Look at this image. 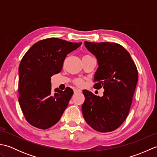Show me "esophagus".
<instances>
[{"mask_svg":"<svg viewBox=\"0 0 157 157\" xmlns=\"http://www.w3.org/2000/svg\"><path fill=\"white\" fill-rule=\"evenodd\" d=\"M73 92H74L75 94H77V93H80V92H82V91L80 90L77 89V88H75L74 90H73Z\"/></svg>","mask_w":157,"mask_h":157,"instance_id":"34e87169","label":"esophagus"}]
</instances>
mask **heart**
<instances>
[{
    "mask_svg": "<svg viewBox=\"0 0 157 157\" xmlns=\"http://www.w3.org/2000/svg\"><path fill=\"white\" fill-rule=\"evenodd\" d=\"M88 56H89V55H84V56H82V59L88 57ZM74 82V84H75V85L78 86H81L83 85V84H84V82H83L82 79H75V80H74V82Z\"/></svg>",
    "mask_w": 157,
    "mask_h": 157,
    "instance_id": "1",
    "label": "heart"
}]
</instances>
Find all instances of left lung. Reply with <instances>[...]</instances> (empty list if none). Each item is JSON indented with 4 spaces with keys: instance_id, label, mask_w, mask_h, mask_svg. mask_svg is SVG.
Listing matches in <instances>:
<instances>
[{
    "instance_id": "1",
    "label": "left lung",
    "mask_w": 157,
    "mask_h": 157,
    "mask_svg": "<svg viewBox=\"0 0 157 157\" xmlns=\"http://www.w3.org/2000/svg\"><path fill=\"white\" fill-rule=\"evenodd\" d=\"M84 44L98 61L94 88L105 91L101 97L83 90V116L96 131H114L128 115L138 82L137 68L129 53L119 44L85 41Z\"/></svg>"
}]
</instances>
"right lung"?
Returning a JSON list of instances; mask_svg holds the SVG:
<instances>
[{"label":"right lung","instance_id":"add662e5","mask_svg":"<svg viewBox=\"0 0 157 157\" xmlns=\"http://www.w3.org/2000/svg\"><path fill=\"white\" fill-rule=\"evenodd\" d=\"M50 38L35 43L22 58L19 67V102L29 124L46 129L57 123L73 94L71 88L51 92V77L62 70L67 54L81 46Z\"/></svg>","mask_w":157,"mask_h":157}]
</instances>
